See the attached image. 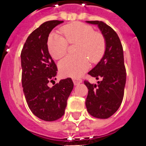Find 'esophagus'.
I'll return each mask as SVG.
<instances>
[{
    "mask_svg": "<svg viewBox=\"0 0 146 146\" xmlns=\"http://www.w3.org/2000/svg\"><path fill=\"white\" fill-rule=\"evenodd\" d=\"M81 82H82V79H73V83H74V85H79V84H80Z\"/></svg>",
    "mask_w": 146,
    "mask_h": 146,
    "instance_id": "esophagus-1",
    "label": "esophagus"
}]
</instances>
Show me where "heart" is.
Returning <instances> with one entry per match:
<instances>
[{
	"mask_svg": "<svg viewBox=\"0 0 146 146\" xmlns=\"http://www.w3.org/2000/svg\"><path fill=\"white\" fill-rule=\"evenodd\" d=\"M61 32L64 38L52 34L47 41L48 52L54 59H61L67 52L68 43L76 44L75 56H69L59 63L61 73L66 76L79 78L89 67V61L98 63L104 55L106 48L105 37L94 31L92 26L76 22L63 26Z\"/></svg>",
	"mask_w": 146,
	"mask_h": 146,
	"instance_id": "obj_1",
	"label": "heart"
}]
</instances>
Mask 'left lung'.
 I'll list each match as a JSON object with an SVG mask.
<instances>
[{
	"label": "left lung",
	"instance_id": "left-lung-1",
	"mask_svg": "<svg viewBox=\"0 0 146 146\" xmlns=\"http://www.w3.org/2000/svg\"><path fill=\"white\" fill-rule=\"evenodd\" d=\"M97 25L105 37L106 48L100 61L88 72L100 79L98 85L84 82L88 89L85 105L88 113L98 118H108L120 107L126 83V69L123 47L118 34L110 26L99 21H87Z\"/></svg>",
	"mask_w": 146,
	"mask_h": 146
}]
</instances>
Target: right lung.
Masks as SVG:
<instances>
[{
    "instance_id": "1",
    "label": "right lung",
    "mask_w": 146,
    "mask_h": 146,
    "mask_svg": "<svg viewBox=\"0 0 146 146\" xmlns=\"http://www.w3.org/2000/svg\"><path fill=\"white\" fill-rule=\"evenodd\" d=\"M63 21L42 23L28 36L21 52L22 83L31 111L46 121H53L64 114L67 99L73 88L71 78L62 79L52 88L58 68L48 52L47 41L53 28Z\"/></svg>"
}]
</instances>
